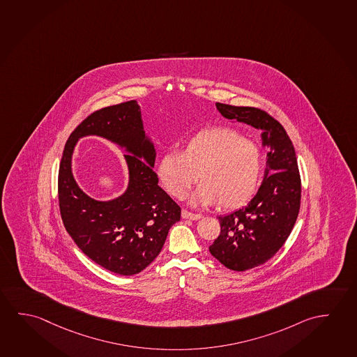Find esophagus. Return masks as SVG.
I'll list each match as a JSON object with an SVG mask.
<instances>
[{
  "label": "esophagus",
  "instance_id": "34e87169",
  "mask_svg": "<svg viewBox=\"0 0 357 357\" xmlns=\"http://www.w3.org/2000/svg\"><path fill=\"white\" fill-rule=\"evenodd\" d=\"M181 215L183 220H191V221H198L199 218H202V215H197V213H191V212L186 210L182 211Z\"/></svg>",
  "mask_w": 357,
  "mask_h": 357
}]
</instances>
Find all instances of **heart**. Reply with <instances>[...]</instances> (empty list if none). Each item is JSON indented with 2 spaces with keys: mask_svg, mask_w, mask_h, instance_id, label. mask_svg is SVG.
Listing matches in <instances>:
<instances>
[{
  "mask_svg": "<svg viewBox=\"0 0 357 357\" xmlns=\"http://www.w3.org/2000/svg\"><path fill=\"white\" fill-rule=\"evenodd\" d=\"M261 150L255 142L229 128L198 131L181 151L165 153L156 167L159 181L167 192L183 198L198 181L204 182L190 201L198 206L220 202L234 210L255 196L261 180Z\"/></svg>",
  "mask_w": 357,
  "mask_h": 357,
  "instance_id": "obj_1",
  "label": "heart"
}]
</instances>
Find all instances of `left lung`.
Masks as SVG:
<instances>
[{
  "label": "left lung",
  "instance_id": "1",
  "mask_svg": "<svg viewBox=\"0 0 357 357\" xmlns=\"http://www.w3.org/2000/svg\"><path fill=\"white\" fill-rule=\"evenodd\" d=\"M231 121L261 130L266 149L261 187L247 207L220 215L221 233L211 255L231 271L244 272L269 261L283 247L298 218L301 197L299 169L293 142L277 120L261 109L215 102Z\"/></svg>",
  "mask_w": 357,
  "mask_h": 357
}]
</instances>
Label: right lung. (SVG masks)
<instances>
[{
	"label": "right lung",
	"mask_w": 357,
	"mask_h": 357,
	"mask_svg": "<svg viewBox=\"0 0 357 357\" xmlns=\"http://www.w3.org/2000/svg\"><path fill=\"white\" fill-rule=\"evenodd\" d=\"M85 135H100L125 151L130 180L118 198L99 202L75 181L73 147ZM155 158L156 150L145 134L136 100L91 114L75 128L64 146L58 176L64 227L91 261L120 275L144 271L159 255L171 227L181 218V208L159 186Z\"/></svg>",
	"instance_id": "add662e5"
}]
</instances>
